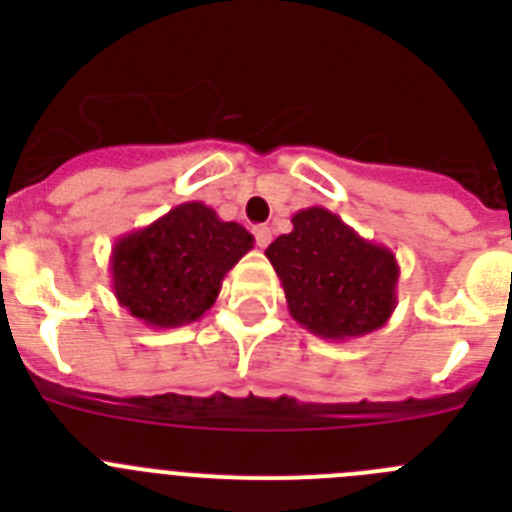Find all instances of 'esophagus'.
<instances>
[{"label": "esophagus", "mask_w": 512, "mask_h": 512, "mask_svg": "<svg viewBox=\"0 0 512 512\" xmlns=\"http://www.w3.org/2000/svg\"><path fill=\"white\" fill-rule=\"evenodd\" d=\"M253 238H256V246L266 248L271 243V228H266V225H256V228H253Z\"/></svg>", "instance_id": "1"}]
</instances>
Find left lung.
Here are the masks:
<instances>
[{
  "mask_svg": "<svg viewBox=\"0 0 512 512\" xmlns=\"http://www.w3.org/2000/svg\"><path fill=\"white\" fill-rule=\"evenodd\" d=\"M289 315L328 341H351L382 328L397 307L395 253L366 241L325 207L292 215V233L266 248Z\"/></svg>",
  "mask_w": 512,
  "mask_h": 512,
  "instance_id": "8db88e82",
  "label": "left lung"
}]
</instances>
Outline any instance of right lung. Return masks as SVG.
I'll return each instance as SVG.
<instances>
[{
	"instance_id": "1",
	"label": "right lung",
	"mask_w": 512,
	"mask_h": 512,
	"mask_svg": "<svg viewBox=\"0 0 512 512\" xmlns=\"http://www.w3.org/2000/svg\"><path fill=\"white\" fill-rule=\"evenodd\" d=\"M253 248L243 225L225 223L205 202H184L112 246V292L151 328L200 320L215 305L223 279Z\"/></svg>"
}]
</instances>
